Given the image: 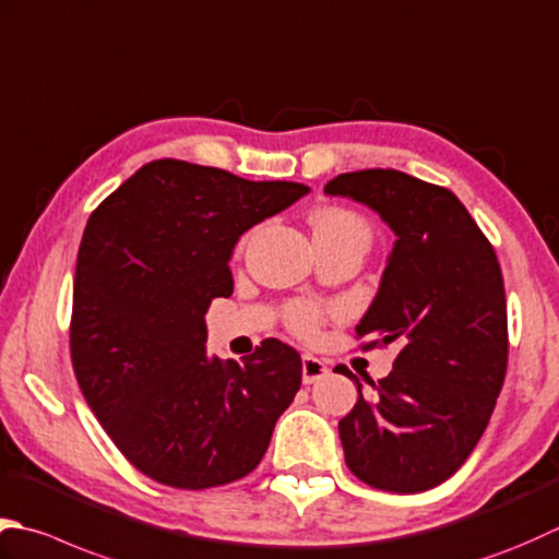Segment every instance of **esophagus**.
<instances>
[{"mask_svg": "<svg viewBox=\"0 0 559 559\" xmlns=\"http://www.w3.org/2000/svg\"><path fill=\"white\" fill-rule=\"evenodd\" d=\"M324 376H326V366L322 364V360L312 354H305L302 356V382L305 385H312V382L322 380Z\"/></svg>", "mask_w": 559, "mask_h": 559, "instance_id": "1", "label": "esophagus"}]
</instances>
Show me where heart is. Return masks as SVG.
<instances>
[{"label": "heart", "mask_w": 559, "mask_h": 559, "mask_svg": "<svg viewBox=\"0 0 559 559\" xmlns=\"http://www.w3.org/2000/svg\"><path fill=\"white\" fill-rule=\"evenodd\" d=\"M312 229L314 235H338V233H358L368 237L366 223L352 211L344 207H322L312 215ZM288 324L293 332L302 336H312L317 326L322 324V312L308 302H298L288 310Z\"/></svg>", "instance_id": "obj_1"}]
</instances>
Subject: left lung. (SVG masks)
<instances>
[{"label": "left lung", "mask_w": 559, "mask_h": 559, "mask_svg": "<svg viewBox=\"0 0 559 559\" xmlns=\"http://www.w3.org/2000/svg\"><path fill=\"white\" fill-rule=\"evenodd\" d=\"M326 195L380 215L395 245L373 302L356 324L397 358L376 395L356 382L338 421L344 457L366 485L412 495L445 483L485 433L504 385L509 336L504 278L473 215L441 186L397 169L338 174Z\"/></svg>", "instance_id": "8db88e82"}]
</instances>
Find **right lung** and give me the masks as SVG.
<instances>
[{"label":"right lung","instance_id":"right-lung-1","mask_svg":"<svg viewBox=\"0 0 559 559\" xmlns=\"http://www.w3.org/2000/svg\"><path fill=\"white\" fill-rule=\"evenodd\" d=\"M310 189L157 159L92 213L76 254L72 366L96 419L142 475L207 489L249 475L300 390L302 360L266 338L207 356L205 312L233 295L235 245Z\"/></svg>","mask_w":559,"mask_h":559}]
</instances>
